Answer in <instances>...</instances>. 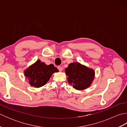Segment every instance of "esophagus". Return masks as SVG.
Instances as JSON below:
<instances>
[{
    "mask_svg": "<svg viewBox=\"0 0 127 127\" xmlns=\"http://www.w3.org/2000/svg\"><path fill=\"white\" fill-rule=\"evenodd\" d=\"M57 68H58V69L59 70V71H62V70H63V68H62V67L61 66H58L57 67Z\"/></svg>",
    "mask_w": 127,
    "mask_h": 127,
    "instance_id": "1",
    "label": "esophagus"
}]
</instances>
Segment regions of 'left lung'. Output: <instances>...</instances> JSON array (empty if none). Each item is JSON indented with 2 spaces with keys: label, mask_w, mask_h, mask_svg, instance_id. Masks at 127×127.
I'll return each mask as SVG.
<instances>
[{
  "label": "left lung",
  "mask_w": 127,
  "mask_h": 127,
  "mask_svg": "<svg viewBox=\"0 0 127 127\" xmlns=\"http://www.w3.org/2000/svg\"><path fill=\"white\" fill-rule=\"evenodd\" d=\"M65 72L68 83L77 90H83L90 87L95 76L93 69L79 62L69 64Z\"/></svg>",
  "instance_id": "8db88e82"
}]
</instances>
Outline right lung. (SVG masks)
Wrapping results in <instances>:
<instances>
[{
  "label": "right lung",
  "instance_id": "obj_1",
  "mask_svg": "<svg viewBox=\"0 0 127 127\" xmlns=\"http://www.w3.org/2000/svg\"><path fill=\"white\" fill-rule=\"evenodd\" d=\"M58 71V70L53 64L47 65L38 59L35 63L26 69L24 74L31 86L39 88L44 86L49 81L54 72Z\"/></svg>",
  "mask_w": 127,
  "mask_h": 127
}]
</instances>
